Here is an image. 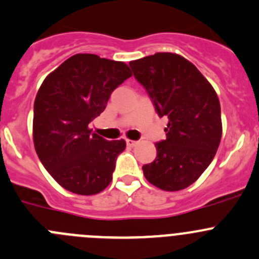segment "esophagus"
Masks as SVG:
<instances>
[{
	"label": "esophagus",
	"mask_w": 259,
	"mask_h": 259,
	"mask_svg": "<svg viewBox=\"0 0 259 259\" xmlns=\"http://www.w3.org/2000/svg\"><path fill=\"white\" fill-rule=\"evenodd\" d=\"M126 144L129 145V147H137V145L139 144V142H138V140H130V139H126Z\"/></svg>",
	"instance_id": "1"
}]
</instances>
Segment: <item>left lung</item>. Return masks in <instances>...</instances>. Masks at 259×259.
Masks as SVG:
<instances>
[{"label": "left lung", "instance_id": "8db88e82", "mask_svg": "<svg viewBox=\"0 0 259 259\" xmlns=\"http://www.w3.org/2000/svg\"><path fill=\"white\" fill-rule=\"evenodd\" d=\"M129 66L157 114L168 117L167 138L155 143L157 158L143 165L145 178L160 190H183L204 173L219 148L223 125L217 92L192 63L175 53H155Z\"/></svg>", "mask_w": 259, "mask_h": 259}]
</instances>
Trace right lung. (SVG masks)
<instances>
[{"label": "right lung", "mask_w": 259, "mask_h": 259, "mask_svg": "<svg viewBox=\"0 0 259 259\" xmlns=\"http://www.w3.org/2000/svg\"><path fill=\"white\" fill-rule=\"evenodd\" d=\"M132 76L124 62L76 54L41 83L34 102V147L63 188L89 196L110 185L126 143L104 139L89 125L104 111L112 91Z\"/></svg>", "instance_id": "right-lung-1"}]
</instances>
